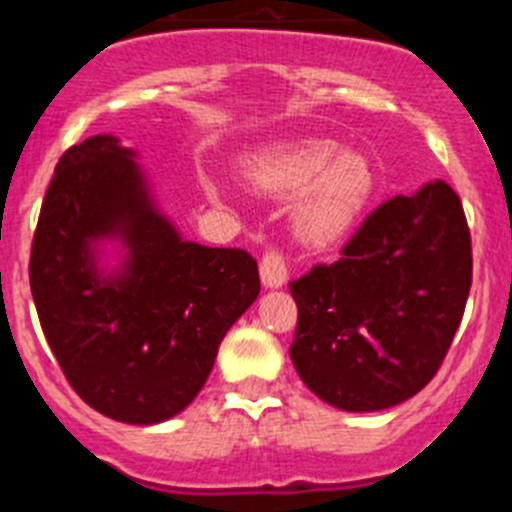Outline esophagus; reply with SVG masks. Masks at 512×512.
I'll return each instance as SVG.
<instances>
[{"label": "esophagus", "mask_w": 512, "mask_h": 512, "mask_svg": "<svg viewBox=\"0 0 512 512\" xmlns=\"http://www.w3.org/2000/svg\"><path fill=\"white\" fill-rule=\"evenodd\" d=\"M261 282L266 287H282L287 282V261H284V253L279 248H269V251L261 256Z\"/></svg>", "instance_id": "1"}]
</instances>
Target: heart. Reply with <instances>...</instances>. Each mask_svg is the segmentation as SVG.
<instances>
[{
	"label": "heart",
	"instance_id": "1",
	"mask_svg": "<svg viewBox=\"0 0 512 512\" xmlns=\"http://www.w3.org/2000/svg\"><path fill=\"white\" fill-rule=\"evenodd\" d=\"M246 179L253 189L287 197L295 194V233L312 246H328L354 228L372 197L374 176L366 158L338 151L330 140L277 143L246 161ZM217 192L215 184H207Z\"/></svg>",
	"mask_w": 512,
	"mask_h": 512
}]
</instances>
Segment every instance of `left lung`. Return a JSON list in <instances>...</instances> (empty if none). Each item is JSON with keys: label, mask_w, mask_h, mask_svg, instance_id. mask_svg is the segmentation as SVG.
I'll list each match as a JSON object with an SVG mask.
<instances>
[{"label": "left lung", "mask_w": 512, "mask_h": 512, "mask_svg": "<svg viewBox=\"0 0 512 512\" xmlns=\"http://www.w3.org/2000/svg\"><path fill=\"white\" fill-rule=\"evenodd\" d=\"M472 287V235L446 182L366 215L336 264L289 282V356L320 400L351 413L392 408L436 377Z\"/></svg>", "instance_id": "8db88e82"}]
</instances>
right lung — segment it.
<instances>
[{"label": "right lung", "instance_id": "right-lung-1", "mask_svg": "<svg viewBox=\"0 0 512 512\" xmlns=\"http://www.w3.org/2000/svg\"><path fill=\"white\" fill-rule=\"evenodd\" d=\"M104 234L131 248L115 280L93 266L91 243ZM30 289L76 395L107 418L151 425L197 397L261 282L243 248L182 241L153 210L133 153L112 135H94L63 153L48 184Z\"/></svg>", "mask_w": 512, "mask_h": 512}]
</instances>
